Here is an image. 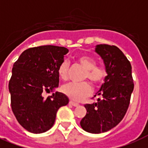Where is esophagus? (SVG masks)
Instances as JSON below:
<instances>
[{
	"label": "esophagus",
	"mask_w": 148,
	"mask_h": 148,
	"mask_svg": "<svg viewBox=\"0 0 148 148\" xmlns=\"http://www.w3.org/2000/svg\"><path fill=\"white\" fill-rule=\"evenodd\" d=\"M69 103L70 104H71L72 106H74V107H77V106L79 105L78 103H76V102H74V101H70Z\"/></svg>",
	"instance_id": "obj_1"
}]
</instances>
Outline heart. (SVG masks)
<instances>
[{
  "label": "heart",
  "instance_id": "1",
  "mask_svg": "<svg viewBox=\"0 0 148 148\" xmlns=\"http://www.w3.org/2000/svg\"><path fill=\"white\" fill-rule=\"evenodd\" d=\"M77 62L86 69L84 78H88L93 84H97L104 80L107 71L103 67L96 66L95 58L90 55L83 54L77 58ZM69 64L67 60H64L58 67V74L61 79L66 80L68 75ZM62 92L73 101H80L88 97L92 92V88L88 82L66 84L61 88Z\"/></svg>",
  "mask_w": 148,
  "mask_h": 148
}]
</instances>
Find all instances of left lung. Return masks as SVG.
<instances>
[{
    "label": "left lung",
    "instance_id": "1",
    "mask_svg": "<svg viewBox=\"0 0 148 148\" xmlns=\"http://www.w3.org/2000/svg\"><path fill=\"white\" fill-rule=\"evenodd\" d=\"M95 52L105 66L107 76L95 97L97 102L84 105L87 114L80 122L81 127L92 134L103 133L121 121L128 108L134 81L131 63L116 46L98 45Z\"/></svg>",
    "mask_w": 148,
    "mask_h": 148
}]
</instances>
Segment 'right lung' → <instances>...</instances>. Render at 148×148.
Masks as SVG:
<instances>
[{"instance_id": "obj_1", "label": "right lung", "mask_w": 148, "mask_h": 148, "mask_svg": "<svg viewBox=\"0 0 148 148\" xmlns=\"http://www.w3.org/2000/svg\"><path fill=\"white\" fill-rule=\"evenodd\" d=\"M68 49L45 45L24 51L14 64L8 89L13 113L24 128L44 133L54 124L58 109L69 99L60 92L45 98L43 93L59 85L58 67Z\"/></svg>"}]
</instances>
